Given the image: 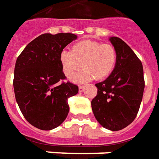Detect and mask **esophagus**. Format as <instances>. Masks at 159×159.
Instances as JSON below:
<instances>
[{"label": "esophagus", "mask_w": 159, "mask_h": 159, "mask_svg": "<svg viewBox=\"0 0 159 159\" xmlns=\"http://www.w3.org/2000/svg\"><path fill=\"white\" fill-rule=\"evenodd\" d=\"M84 88H85V86H79V90H80V92H82V91L84 90Z\"/></svg>", "instance_id": "34e87169"}]
</instances>
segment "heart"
<instances>
[{
    "label": "heart",
    "instance_id": "heart-1",
    "mask_svg": "<svg viewBox=\"0 0 159 159\" xmlns=\"http://www.w3.org/2000/svg\"><path fill=\"white\" fill-rule=\"evenodd\" d=\"M117 61L118 53L113 46L93 40H81L73 45L71 52L63 50L60 54L61 69L67 78H72L81 66L84 67L72 79L74 82L106 79L114 70Z\"/></svg>",
    "mask_w": 159,
    "mask_h": 159
}]
</instances>
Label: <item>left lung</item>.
<instances>
[{"mask_svg": "<svg viewBox=\"0 0 159 159\" xmlns=\"http://www.w3.org/2000/svg\"><path fill=\"white\" fill-rule=\"evenodd\" d=\"M109 40L118 53L112 73L104 81L97 83L96 97L92 109L97 121L111 131H119L135 119L144 89V70L139 59L119 37Z\"/></svg>", "mask_w": 159, "mask_h": 159, "instance_id": "1", "label": "left lung"}]
</instances>
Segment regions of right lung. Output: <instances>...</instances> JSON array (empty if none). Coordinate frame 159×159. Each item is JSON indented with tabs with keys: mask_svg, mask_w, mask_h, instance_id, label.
I'll use <instances>...</instances> for the list:
<instances>
[{
	"mask_svg": "<svg viewBox=\"0 0 159 159\" xmlns=\"http://www.w3.org/2000/svg\"><path fill=\"white\" fill-rule=\"evenodd\" d=\"M77 35L70 33L43 34L24 48L15 66L14 89L24 118L34 127L49 131L58 127L69 111L67 99L79 87L65 80L60 54Z\"/></svg>",
	"mask_w": 159,
	"mask_h": 159,
	"instance_id": "add662e5",
	"label": "right lung"
}]
</instances>
